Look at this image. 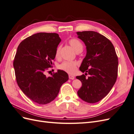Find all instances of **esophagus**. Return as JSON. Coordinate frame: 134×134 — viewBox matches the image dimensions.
Masks as SVG:
<instances>
[{"mask_svg": "<svg viewBox=\"0 0 134 134\" xmlns=\"http://www.w3.org/2000/svg\"><path fill=\"white\" fill-rule=\"evenodd\" d=\"M69 78L70 79H71V80H73V79H75L74 76L71 75H69Z\"/></svg>", "mask_w": 134, "mask_h": 134, "instance_id": "esophagus-1", "label": "esophagus"}]
</instances>
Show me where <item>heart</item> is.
Returning <instances> with one entry per match:
<instances>
[{"label": "heart", "instance_id": "obj_1", "mask_svg": "<svg viewBox=\"0 0 134 134\" xmlns=\"http://www.w3.org/2000/svg\"><path fill=\"white\" fill-rule=\"evenodd\" d=\"M69 43L70 45L77 53L82 51L83 49V44L79 39L76 38H72L69 40ZM60 48V46H58L57 48H56L55 52V57L56 58H58L59 57ZM76 65L77 64L75 62L65 61V62L59 65L58 68L60 70L65 71L68 72V73L74 74L76 72L77 69Z\"/></svg>", "mask_w": 134, "mask_h": 134}]
</instances>
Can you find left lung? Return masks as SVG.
Segmentation results:
<instances>
[{
    "label": "left lung",
    "mask_w": 134,
    "mask_h": 134,
    "mask_svg": "<svg viewBox=\"0 0 134 134\" xmlns=\"http://www.w3.org/2000/svg\"><path fill=\"white\" fill-rule=\"evenodd\" d=\"M77 34L87 48V55L79 68L86 73L76 77L82 83L77 93L85 102H98L108 94L116 82L118 57L112 42L102 35L94 31ZM88 74L90 76L86 78Z\"/></svg>",
    "instance_id": "obj_1"
}]
</instances>
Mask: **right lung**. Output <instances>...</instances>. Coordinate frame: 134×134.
<instances>
[{
    "label": "right lung",
    "mask_w": 134,
    "mask_h": 134,
    "mask_svg": "<svg viewBox=\"0 0 134 134\" xmlns=\"http://www.w3.org/2000/svg\"><path fill=\"white\" fill-rule=\"evenodd\" d=\"M60 41L58 34L40 32L24 40L17 48L13 62L16 81L24 94L35 103L51 102L69 79L66 72L60 70L48 77L44 74L52 66Z\"/></svg>",
    "instance_id": "obj_1"
}]
</instances>
